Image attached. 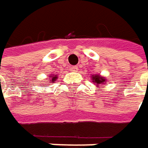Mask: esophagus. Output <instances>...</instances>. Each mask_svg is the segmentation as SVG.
Returning <instances> with one entry per match:
<instances>
[{
    "instance_id": "obj_1",
    "label": "esophagus",
    "mask_w": 148,
    "mask_h": 148,
    "mask_svg": "<svg viewBox=\"0 0 148 148\" xmlns=\"http://www.w3.org/2000/svg\"><path fill=\"white\" fill-rule=\"evenodd\" d=\"M70 70H71V71H78V68H77V66L73 65V66H71Z\"/></svg>"
}]
</instances>
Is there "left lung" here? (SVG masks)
Listing matches in <instances>:
<instances>
[{
  "mask_svg": "<svg viewBox=\"0 0 148 148\" xmlns=\"http://www.w3.org/2000/svg\"><path fill=\"white\" fill-rule=\"evenodd\" d=\"M92 80H93V82H95V83L97 84V85H101V84H103V82L105 81V79H103V77H98V76L93 77H92Z\"/></svg>",
  "mask_w": 148,
  "mask_h": 148,
  "instance_id": "left-lung-1",
  "label": "left lung"
}]
</instances>
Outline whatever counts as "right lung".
I'll use <instances>...</instances> for the list:
<instances>
[{"mask_svg":"<svg viewBox=\"0 0 148 148\" xmlns=\"http://www.w3.org/2000/svg\"><path fill=\"white\" fill-rule=\"evenodd\" d=\"M55 77H53V78H52V80H51V81H52V82H55V79H56V78H55Z\"/></svg>","mask_w":148,"mask_h":148,"instance_id":"1","label":"right lung"}]
</instances>
